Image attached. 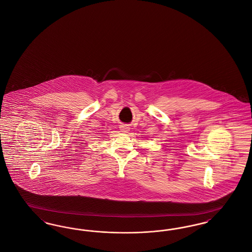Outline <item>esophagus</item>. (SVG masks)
Here are the masks:
<instances>
[{"label":"esophagus","mask_w":252,"mask_h":252,"mask_svg":"<svg viewBox=\"0 0 252 252\" xmlns=\"http://www.w3.org/2000/svg\"><path fill=\"white\" fill-rule=\"evenodd\" d=\"M120 128L122 132H125V133H126V132L129 130V127H128V126H126V125H122L120 126Z\"/></svg>","instance_id":"34e87169"}]
</instances>
